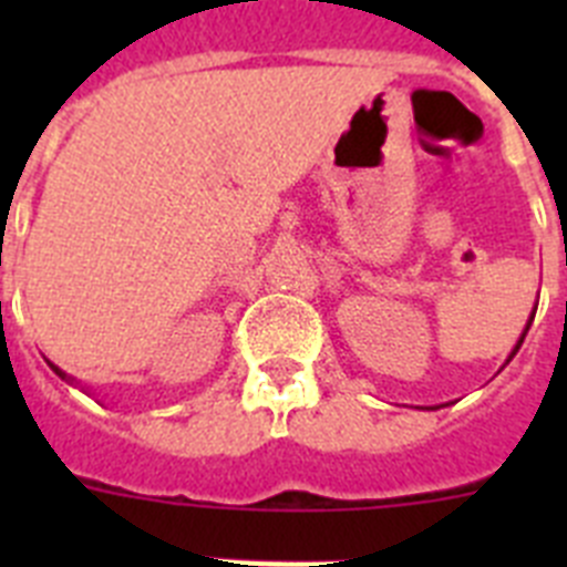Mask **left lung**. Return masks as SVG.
I'll return each mask as SVG.
<instances>
[{
  "mask_svg": "<svg viewBox=\"0 0 567 567\" xmlns=\"http://www.w3.org/2000/svg\"><path fill=\"white\" fill-rule=\"evenodd\" d=\"M528 327H530V320H528ZM525 332H528V329H525ZM525 332H523V338H519V343H517V349H519V346H523V340H525ZM517 349H514V352H511V358H514V354H517Z\"/></svg>",
  "mask_w": 567,
  "mask_h": 567,
  "instance_id": "left-lung-1",
  "label": "left lung"
}]
</instances>
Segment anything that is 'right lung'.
Listing matches in <instances>:
<instances>
[{
  "label": "right lung",
  "instance_id": "1",
  "mask_svg": "<svg viewBox=\"0 0 567 567\" xmlns=\"http://www.w3.org/2000/svg\"><path fill=\"white\" fill-rule=\"evenodd\" d=\"M53 372H56L59 378H64V372H62V369H56V365H53Z\"/></svg>",
  "mask_w": 567,
  "mask_h": 567
}]
</instances>
